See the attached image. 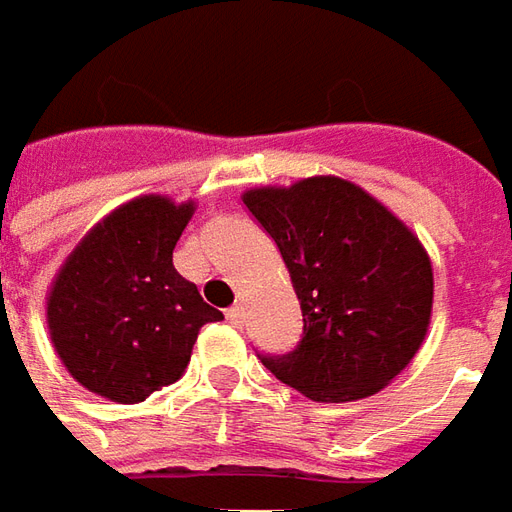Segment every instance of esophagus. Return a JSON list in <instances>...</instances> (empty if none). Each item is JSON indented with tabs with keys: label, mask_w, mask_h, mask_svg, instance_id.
<instances>
[{
	"label": "esophagus",
	"mask_w": 512,
	"mask_h": 512,
	"mask_svg": "<svg viewBox=\"0 0 512 512\" xmlns=\"http://www.w3.org/2000/svg\"><path fill=\"white\" fill-rule=\"evenodd\" d=\"M227 319H229V325H243V305H232L227 311Z\"/></svg>",
	"instance_id": "obj_1"
}]
</instances>
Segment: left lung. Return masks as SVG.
<instances>
[{
    "label": "left lung",
    "instance_id": "left-lung-1",
    "mask_svg": "<svg viewBox=\"0 0 512 512\" xmlns=\"http://www.w3.org/2000/svg\"><path fill=\"white\" fill-rule=\"evenodd\" d=\"M243 204L277 243L302 308L297 350L260 361L311 401H358L387 387L431 319V260L415 232L339 176L255 187Z\"/></svg>",
    "mask_w": 512,
    "mask_h": 512
}]
</instances>
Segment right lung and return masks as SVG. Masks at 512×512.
Segmentation results:
<instances>
[{
    "label": "right lung",
    "instance_id": "right-lung-1",
    "mask_svg": "<svg viewBox=\"0 0 512 512\" xmlns=\"http://www.w3.org/2000/svg\"><path fill=\"white\" fill-rule=\"evenodd\" d=\"M196 204L139 196L86 232L47 294L52 347L95 395L139 403L179 381L198 330L224 319L173 269Z\"/></svg>",
    "mask_w": 512,
    "mask_h": 512
}]
</instances>
